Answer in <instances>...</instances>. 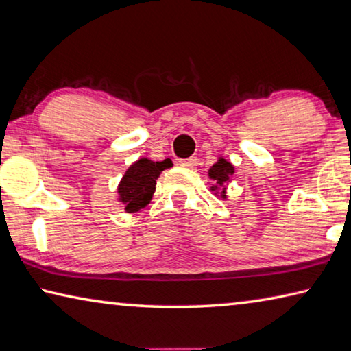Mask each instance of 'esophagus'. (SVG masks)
I'll return each instance as SVG.
<instances>
[{
  "label": "esophagus",
  "instance_id": "34e87169",
  "mask_svg": "<svg viewBox=\"0 0 351 351\" xmlns=\"http://www.w3.org/2000/svg\"><path fill=\"white\" fill-rule=\"evenodd\" d=\"M179 165L180 166H185V168H193V166L197 165V158H195V157L183 158V160H179Z\"/></svg>",
  "mask_w": 351,
  "mask_h": 351
}]
</instances>
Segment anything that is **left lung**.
I'll list each match as a JSON object with an SVG mask.
<instances>
[{
	"mask_svg": "<svg viewBox=\"0 0 351 351\" xmlns=\"http://www.w3.org/2000/svg\"><path fill=\"white\" fill-rule=\"evenodd\" d=\"M232 174H234V166L230 162H226L225 158L219 157L217 162L208 171L210 179L216 182V185L211 186V191H216V194H219L217 189H220V197L226 199V183L231 180Z\"/></svg>",
	"mask_w": 351,
	"mask_h": 351,
	"instance_id": "1",
	"label": "left lung"
}]
</instances>
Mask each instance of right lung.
Listing matches in <instances>:
<instances>
[{"mask_svg":"<svg viewBox=\"0 0 351 351\" xmlns=\"http://www.w3.org/2000/svg\"><path fill=\"white\" fill-rule=\"evenodd\" d=\"M172 162L169 158L163 162H152L149 158H140L129 166L125 176L119 183V200L125 206L126 213H137L145 208L152 199L156 191V180L160 172L171 168Z\"/></svg>","mask_w":351,"mask_h":351,"instance_id":"1","label":"right lung"}]
</instances>
